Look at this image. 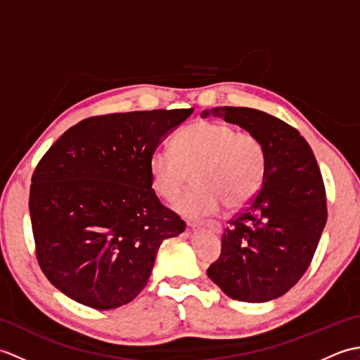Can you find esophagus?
Wrapping results in <instances>:
<instances>
[{
	"mask_svg": "<svg viewBox=\"0 0 360 360\" xmlns=\"http://www.w3.org/2000/svg\"><path fill=\"white\" fill-rule=\"evenodd\" d=\"M188 226L192 227V229H201V227H204V229H209V231L215 232V233H221V232H223V227H221V224H219V223H204V224L188 223Z\"/></svg>",
	"mask_w": 360,
	"mask_h": 360,
	"instance_id": "34e87169",
	"label": "esophagus"
}]
</instances>
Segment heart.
I'll return each mask as SVG.
<instances>
[{"instance_id": "b5f03b06", "label": "heart", "mask_w": 360, "mask_h": 360, "mask_svg": "<svg viewBox=\"0 0 360 360\" xmlns=\"http://www.w3.org/2000/svg\"><path fill=\"white\" fill-rule=\"evenodd\" d=\"M176 153L156 148L150 156L155 192L173 201L193 174L195 187L182 195L174 209L187 218L215 215L224 204L238 209L254 198L263 184L266 153L254 134L236 131L226 122L201 120L174 137Z\"/></svg>"}]
</instances>
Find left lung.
I'll use <instances>...</instances> for the list:
<instances>
[{
  "instance_id": "obj_1",
  "label": "left lung",
  "mask_w": 360,
  "mask_h": 360,
  "mask_svg": "<svg viewBox=\"0 0 360 360\" xmlns=\"http://www.w3.org/2000/svg\"><path fill=\"white\" fill-rule=\"evenodd\" d=\"M223 117L263 143L266 172L257 196L224 229L209 278L233 300L263 303L286 294L311 263L326 224L322 174L295 128L254 108L217 106Z\"/></svg>"
}]
</instances>
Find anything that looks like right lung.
Instances as JSON below:
<instances>
[{"mask_svg": "<svg viewBox=\"0 0 360 360\" xmlns=\"http://www.w3.org/2000/svg\"><path fill=\"white\" fill-rule=\"evenodd\" d=\"M193 108L116 112L65 131L29 195L37 259L72 300L114 309L147 285L160 243L186 223L151 188L150 156Z\"/></svg>", "mask_w": 360, "mask_h": 360, "instance_id": "1", "label": "right lung"}]
</instances>
